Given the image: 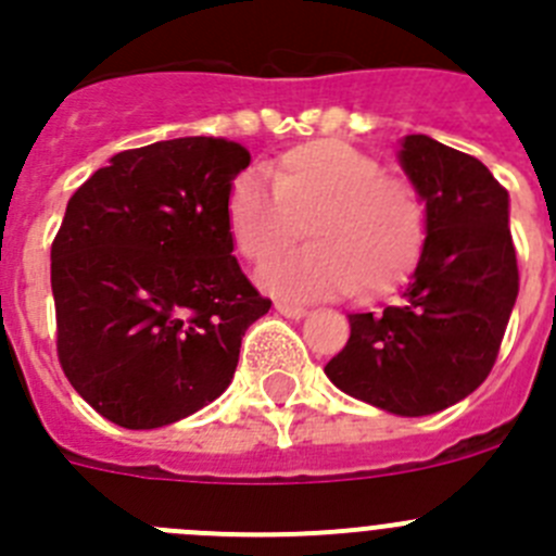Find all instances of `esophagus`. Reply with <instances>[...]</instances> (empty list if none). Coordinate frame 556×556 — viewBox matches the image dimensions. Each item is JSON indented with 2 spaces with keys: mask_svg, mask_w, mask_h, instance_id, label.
Segmentation results:
<instances>
[{
  "mask_svg": "<svg viewBox=\"0 0 556 556\" xmlns=\"http://www.w3.org/2000/svg\"><path fill=\"white\" fill-rule=\"evenodd\" d=\"M275 308L283 314V317H292V320H301V317H306V308L298 306V303H287V301H278L275 303Z\"/></svg>",
  "mask_w": 556,
  "mask_h": 556,
  "instance_id": "obj_1",
  "label": "esophagus"
}]
</instances>
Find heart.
<instances>
[{
  "mask_svg": "<svg viewBox=\"0 0 556 556\" xmlns=\"http://www.w3.org/2000/svg\"><path fill=\"white\" fill-rule=\"evenodd\" d=\"M225 219L236 250L258 267L298 242L306 225L312 244L262 273V287L281 298H381L406 281L429 233L420 189L339 139L289 147L273 184L253 169L236 175Z\"/></svg>",
  "mask_w": 556,
  "mask_h": 556,
  "instance_id": "b5f03b06",
  "label": "heart"
}]
</instances>
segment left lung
Wrapping results in <instances>:
<instances>
[{"label":"left lung","mask_w":556,"mask_h":556,"mask_svg":"<svg viewBox=\"0 0 556 556\" xmlns=\"http://www.w3.org/2000/svg\"><path fill=\"white\" fill-rule=\"evenodd\" d=\"M401 164L429 211V236L401 303L351 314L326 365L348 395L392 415L448 409L490 376L518 298L509 194L479 159L406 136Z\"/></svg>","instance_id":"obj_1"}]
</instances>
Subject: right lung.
Masks as SVG:
<instances>
[{
	"mask_svg": "<svg viewBox=\"0 0 556 556\" xmlns=\"http://www.w3.org/2000/svg\"><path fill=\"white\" fill-rule=\"evenodd\" d=\"M248 164L228 139L155 141L68 200L52 242L58 362L111 424L159 429L211 404L273 306L230 255L225 198Z\"/></svg>",
	"mask_w": 556,
	"mask_h": 556,
	"instance_id": "obj_1",
	"label": "right lung"
}]
</instances>
